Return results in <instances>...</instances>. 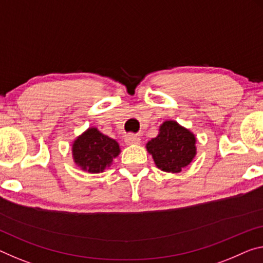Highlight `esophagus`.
Instances as JSON below:
<instances>
[{
  "mask_svg": "<svg viewBox=\"0 0 263 263\" xmlns=\"http://www.w3.org/2000/svg\"><path fill=\"white\" fill-rule=\"evenodd\" d=\"M125 143L127 145H132V144H139L140 143V138L136 135H127L125 137Z\"/></svg>",
  "mask_w": 263,
  "mask_h": 263,
  "instance_id": "1",
  "label": "esophagus"
}]
</instances>
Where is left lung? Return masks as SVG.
<instances>
[{
	"label": "left lung",
	"instance_id": "obj_1",
	"mask_svg": "<svg viewBox=\"0 0 263 263\" xmlns=\"http://www.w3.org/2000/svg\"><path fill=\"white\" fill-rule=\"evenodd\" d=\"M159 135L146 144L158 168L178 173L190 165L195 156V137L176 122L167 120L160 126Z\"/></svg>",
	"mask_w": 263,
	"mask_h": 263
}]
</instances>
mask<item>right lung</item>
Listing matches in <instances>:
<instances>
[{
  "mask_svg": "<svg viewBox=\"0 0 263 263\" xmlns=\"http://www.w3.org/2000/svg\"><path fill=\"white\" fill-rule=\"evenodd\" d=\"M119 152L118 143L104 136L96 127H91L79 136L72 145L74 162L90 173L103 172Z\"/></svg>",
  "mask_w": 263,
  "mask_h": 263,
  "instance_id": "right-lung-1",
  "label": "right lung"
}]
</instances>
